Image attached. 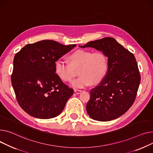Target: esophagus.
<instances>
[{"instance_id":"34e87169","label":"esophagus","mask_w":153,"mask_h":153,"mask_svg":"<svg viewBox=\"0 0 153 153\" xmlns=\"http://www.w3.org/2000/svg\"><path fill=\"white\" fill-rule=\"evenodd\" d=\"M74 92L76 93V94H79L82 92V90H79V89H74Z\"/></svg>"}]
</instances>
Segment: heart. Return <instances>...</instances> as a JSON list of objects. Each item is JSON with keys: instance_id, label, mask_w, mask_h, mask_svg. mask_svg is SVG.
Segmentation results:
<instances>
[{"instance_id": "heart-1", "label": "heart", "mask_w": 153, "mask_h": 153, "mask_svg": "<svg viewBox=\"0 0 153 153\" xmlns=\"http://www.w3.org/2000/svg\"><path fill=\"white\" fill-rule=\"evenodd\" d=\"M70 64L62 59L54 62V71L63 82H68L75 75L74 69H78V78L73 80L71 86L75 88H83L100 83L106 75L107 59L102 52H91L77 50L68 57Z\"/></svg>"}]
</instances>
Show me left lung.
Wrapping results in <instances>:
<instances>
[{"instance_id": "1", "label": "left lung", "mask_w": 153, "mask_h": 153, "mask_svg": "<svg viewBox=\"0 0 153 153\" xmlns=\"http://www.w3.org/2000/svg\"><path fill=\"white\" fill-rule=\"evenodd\" d=\"M79 47L94 48L108 58L105 77L90 90L88 114L92 119L101 122L119 117L133 104L140 83L135 57L112 38L90 41Z\"/></svg>"}]
</instances>
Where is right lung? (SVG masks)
<instances>
[{
    "instance_id": "add662e5",
    "label": "right lung",
    "mask_w": 153,
    "mask_h": 153,
    "mask_svg": "<svg viewBox=\"0 0 153 153\" xmlns=\"http://www.w3.org/2000/svg\"><path fill=\"white\" fill-rule=\"evenodd\" d=\"M76 46H65L57 41L42 40L27 44L13 59L11 80L18 102L36 118L56 117L73 95L56 75L54 62Z\"/></svg>"
}]
</instances>
